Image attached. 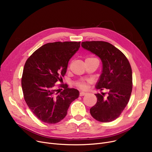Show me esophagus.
Segmentation results:
<instances>
[{
    "label": "esophagus",
    "mask_w": 152,
    "mask_h": 152,
    "mask_svg": "<svg viewBox=\"0 0 152 152\" xmlns=\"http://www.w3.org/2000/svg\"><path fill=\"white\" fill-rule=\"evenodd\" d=\"M86 93H85V92H81L80 93H79V96H81V97L84 96V95H86Z\"/></svg>",
    "instance_id": "34e87169"
}]
</instances>
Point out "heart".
I'll return each mask as SVG.
<instances>
[{
    "label": "heart",
    "instance_id": "obj_1",
    "mask_svg": "<svg viewBox=\"0 0 152 152\" xmlns=\"http://www.w3.org/2000/svg\"><path fill=\"white\" fill-rule=\"evenodd\" d=\"M92 58H87L86 60L92 59ZM91 83V81L90 80H88V79H80V80L77 81L75 83V85H76V86H77L78 87V88L85 90V89H87V87H88V84Z\"/></svg>",
    "mask_w": 152,
    "mask_h": 152
}]
</instances>
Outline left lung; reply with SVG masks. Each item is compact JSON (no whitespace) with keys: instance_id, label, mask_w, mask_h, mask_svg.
Instances as JSON below:
<instances>
[{"instance_id":"obj_1","label":"left lung","mask_w":152,"mask_h":152,"mask_svg":"<svg viewBox=\"0 0 152 152\" xmlns=\"http://www.w3.org/2000/svg\"><path fill=\"white\" fill-rule=\"evenodd\" d=\"M81 46L100 58L102 73L96 88L108 91L95 94L97 101L90 109L91 115L98 121L111 122L119 116L129 100L132 89L131 65L124 53L109 42L86 41Z\"/></svg>"}]
</instances>
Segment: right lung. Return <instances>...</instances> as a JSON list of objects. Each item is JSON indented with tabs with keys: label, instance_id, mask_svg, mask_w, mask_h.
Masks as SVG:
<instances>
[{
	"label": "right lung",
	"instance_id": "right-lung-1",
	"mask_svg": "<svg viewBox=\"0 0 152 152\" xmlns=\"http://www.w3.org/2000/svg\"><path fill=\"white\" fill-rule=\"evenodd\" d=\"M81 42L47 43L36 50L26 60L21 77L25 100L29 108L41 121L60 122L67 114L71 103L78 98L77 89L56 83L63 81L68 61L80 47Z\"/></svg>",
	"mask_w": 152,
	"mask_h": 152
}]
</instances>
